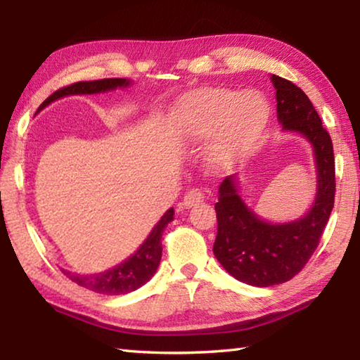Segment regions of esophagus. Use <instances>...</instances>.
<instances>
[{"label": "esophagus", "instance_id": "obj_1", "mask_svg": "<svg viewBox=\"0 0 360 360\" xmlns=\"http://www.w3.org/2000/svg\"><path fill=\"white\" fill-rule=\"evenodd\" d=\"M205 200V193L200 191V188H192L184 195V200H182V206L184 208H193V206L200 205Z\"/></svg>", "mask_w": 360, "mask_h": 360}]
</instances>
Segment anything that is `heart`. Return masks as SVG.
<instances>
[{
  "label": "heart",
  "instance_id": "heart-1",
  "mask_svg": "<svg viewBox=\"0 0 360 360\" xmlns=\"http://www.w3.org/2000/svg\"><path fill=\"white\" fill-rule=\"evenodd\" d=\"M270 117L268 101L257 92L205 87L191 92L176 109V124L186 138L200 139L214 133L210 163L225 168L245 154L264 133Z\"/></svg>",
  "mask_w": 360,
  "mask_h": 360
}]
</instances>
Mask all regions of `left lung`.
Instances as JSON below:
<instances>
[{
  "mask_svg": "<svg viewBox=\"0 0 360 360\" xmlns=\"http://www.w3.org/2000/svg\"><path fill=\"white\" fill-rule=\"evenodd\" d=\"M276 89L278 120L285 131H297L313 146L318 191L303 217L285 224L260 219L241 198L236 174L219 186L217 235L212 252L227 273L255 288L283 284L302 271L318 248L335 202V158L330 135L300 87L271 76Z\"/></svg>",
  "mask_w": 360,
  "mask_h": 360,
  "instance_id": "obj_1",
  "label": "left lung"
}]
</instances>
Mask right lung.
Masks as SVG:
<instances>
[{
	"label": "right lung",
	"instance_id": "right-lung-1",
	"mask_svg": "<svg viewBox=\"0 0 360 360\" xmlns=\"http://www.w3.org/2000/svg\"><path fill=\"white\" fill-rule=\"evenodd\" d=\"M130 85V81L122 77H112V79H100V81H84L71 84L68 87L58 89L53 92L49 98L42 103L38 108L41 111L42 108L51 105L52 101L68 95H89V94H101L109 92L117 87H127ZM174 210L169 208L165 214L162 216L160 221L149 233L148 238L139 246L138 251L130 255L125 262L120 265H115L111 270H106L103 273H95V275H77V273H71L62 270L66 278H70L72 283H76L82 288L94 290L96 294L105 295H124L129 294L141 288L149 279L154 276L157 271V266L160 264L162 259V233L167 225L173 221Z\"/></svg>",
	"mask_w": 360,
	"mask_h": 360
}]
</instances>
